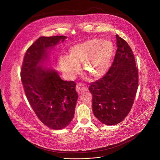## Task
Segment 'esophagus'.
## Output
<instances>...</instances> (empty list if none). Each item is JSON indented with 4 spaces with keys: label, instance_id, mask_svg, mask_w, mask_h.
I'll use <instances>...</instances> for the list:
<instances>
[{
    "label": "esophagus",
    "instance_id": "esophagus-1",
    "mask_svg": "<svg viewBox=\"0 0 160 160\" xmlns=\"http://www.w3.org/2000/svg\"><path fill=\"white\" fill-rule=\"evenodd\" d=\"M87 90V88L85 86H84L83 84H82L81 83H78L77 84L76 90L77 91V92L78 94L83 92H85V91H86Z\"/></svg>",
    "mask_w": 160,
    "mask_h": 160
}]
</instances>
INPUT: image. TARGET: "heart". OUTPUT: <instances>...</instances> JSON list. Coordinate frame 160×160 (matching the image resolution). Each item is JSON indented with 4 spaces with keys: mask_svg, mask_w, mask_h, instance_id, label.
<instances>
[{
    "mask_svg": "<svg viewBox=\"0 0 160 160\" xmlns=\"http://www.w3.org/2000/svg\"><path fill=\"white\" fill-rule=\"evenodd\" d=\"M112 52V45L109 42L93 38L74 45L69 51L68 58H61L60 64L62 71L72 76L78 70L77 65L83 63L84 72L96 79L107 72Z\"/></svg>",
    "mask_w": 160,
    "mask_h": 160,
    "instance_id": "obj_1",
    "label": "heart"
}]
</instances>
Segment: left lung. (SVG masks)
I'll list each match as a JSON object with an SVG mask.
<instances>
[{
    "instance_id": "8db88e82",
    "label": "left lung",
    "mask_w": 160,
    "mask_h": 160,
    "mask_svg": "<svg viewBox=\"0 0 160 160\" xmlns=\"http://www.w3.org/2000/svg\"><path fill=\"white\" fill-rule=\"evenodd\" d=\"M117 49L112 64L101 79L90 83L95 117L107 125H117L128 115L139 83L138 69L128 43L116 35Z\"/></svg>"
}]
</instances>
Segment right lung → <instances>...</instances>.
I'll list each match as a JSON object with an SVG mask.
<instances>
[{
	"label": "right lung",
	"instance_id": "add662e5",
	"mask_svg": "<svg viewBox=\"0 0 160 160\" xmlns=\"http://www.w3.org/2000/svg\"><path fill=\"white\" fill-rule=\"evenodd\" d=\"M65 36L39 37L27 49L21 70V79L27 98L39 120L50 128L60 130L73 118L78 99L73 81L62 80L58 72L43 69L52 48Z\"/></svg>",
	"mask_w": 160,
	"mask_h": 160
}]
</instances>
